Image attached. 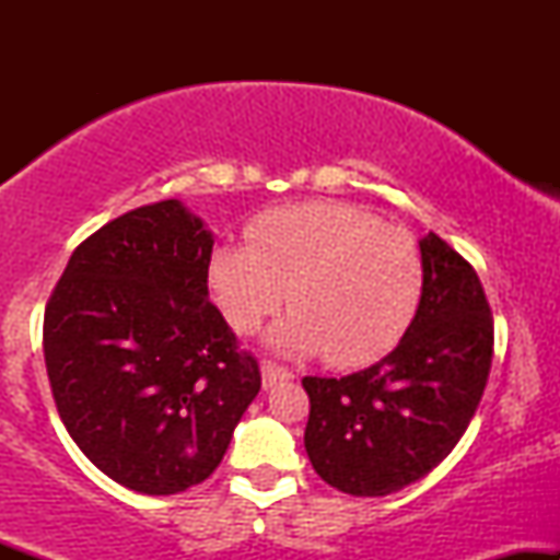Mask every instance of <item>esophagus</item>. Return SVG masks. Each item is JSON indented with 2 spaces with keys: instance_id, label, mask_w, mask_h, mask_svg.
I'll return each instance as SVG.
<instances>
[{
  "instance_id": "esophagus-1",
  "label": "esophagus",
  "mask_w": 560,
  "mask_h": 560,
  "mask_svg": "<svg viewBox=\"0 0 560 560\" xmlns=\"http://www.w3.org/2000/svg\"><path fill=\"white\" fill-rule=\"evenodd\" d=\"M292 376L294 374L287 369V365H279V363H273V361L262 363V387H266V389L276 387V384H279V382H289V378H292Z\"/></svg>"
}]
</instances>
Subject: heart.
<instances>
[{
	"mask_svg": "<svg viewBox=\"0 0 560 560\" xmlns=\"http://www.w3.org/2000/svg\"><path fill=\"white\" fill-rule=\"evenodd\" d=\"M253 247L213 249L208 281L236 331L253 334L287 302L271 342L331 365H363L400 342L419 311L423 260L402 229L350 202L273 208L247 229Z\"/></svg>",
	"mask_w": 560,
	"mask_h": 560,
	"instance_id": "obj_1",
	"label": "heart"
}]
</instances>
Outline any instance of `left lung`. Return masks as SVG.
<instances>
[{"instance_id":"8db88e82","label":"left lung","mask_w":560,"mask_h":560,"mask_svg":"<svg viewBox=\"0 0 560 560\" xmlns=\"http://www.w3.org/2000/svg\"><path fill=\"white\" fill-rule=\"evenodd\" d=\"M423 292L387 358L342 378L305 376V450L326 485L384 498L427 477L477 413L494 324L477 271L442 236L421 240Z\"/></svg>"}]
</instances>
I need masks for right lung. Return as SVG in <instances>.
Returning <instances> with one entry per match:
<instances>
[{"instance_id": "add662e5", "label": "right lung", "mask_w": 560, "mask_h": 560, "mask_svg": "<svg viewBox=\"0 0 560 560\" xmlns=\"http://www.w3.org/2000/svg\"><path fill=\"white\" fill-rule=\"evenodd\" d=\"M213 236L178 199L96 229L70 255L44 311V363L68 434L102 474L176 494L223 460L260 392L208 300Z\"/></svg>"}]
</instances>
